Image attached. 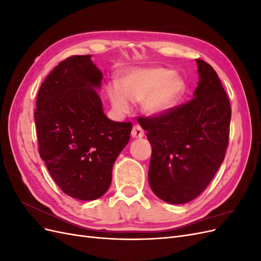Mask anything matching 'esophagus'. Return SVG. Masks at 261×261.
<instances>
[{
    "label": "esophagus",
    "mask_w": 261,
    "mask_h": 261,
    "mask_svg": "<svg viewBox=\"0 0 261 261\" xmlns=\"http://www.w3.org/2000/svg\"><path fill=\"white\" fill-rule=\"evenodd\" d=\"M132 137L134 138H141L144 137V130L139 125H135L132 129Z\"/></svg>",
    "instance_id": "obj_1"
}]
</instances>
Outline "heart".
<instances>
[{
  "label": "heart",
  "mask_w": 261,
  "mask_h": 261,
  "mask_svg": "<svg viewBox=\"0 0 261 261\" xmlns=\"http://www.w3.org/2000/svg\"><path fill=\"white\" fill-rule=\"evenodd\" d=\"M185 91V82L172 69L138 67L124 73L117 84L107 86V94L114 111L125 114L130 102L141 103V111L149 117L160 116L174 107Z\"/></svg>",
  "instance_id": "b5f03b06"
}]
</instances>
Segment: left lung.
<instances>
[{
    "mask_svg": "<svg viewBox=\"0 0 261 261\" xmlns=\"http://www.w3.org/2000/svg\"><path fill=\"white\" fill-rule=\"evenodd\" d=\"M196 62L199 82L194 99L139 123L152 148L149 185L173 204L186 203L204 191L228 145L230 101L216 70L202 60Z\"/></svg>",
    "mask_w": 261,
    "mask_h": 261,
    "instance_id": "1",
    "label": "left lung"
}]
</instances>
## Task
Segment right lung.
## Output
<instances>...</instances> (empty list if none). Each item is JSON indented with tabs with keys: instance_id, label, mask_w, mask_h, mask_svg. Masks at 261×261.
<instances>
[{
	"instance_id": "add662e5",
	"label": "right lung",
	"mask_w": 261,
	"mask_h": 261,
	"mask_svg": "<svg viewBox=\"0 0 261 261\" xmlns=\"http://www.w3.org/2000/svg\"><path fill=\"white\" fill-rule=\"evenodd\" d=\"M101 81L91 55H74L45 78L36 102L39 153L62 191L80 200L106 194L132 132V123L105 114Z\"/></svg>"
}]
</instances>
